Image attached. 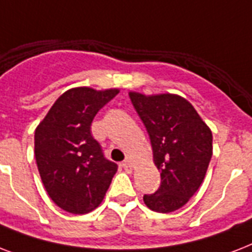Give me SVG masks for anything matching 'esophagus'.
Returning a JSON list of instances; mask_svg holds the SVG:
<instances>
[{
  "instance_id": "34e87169",
  "label": "esophagus",
  "mask_w": 252,
  "mask_h": 252,
  "mask_svg": "<svg viewBox=\"0 0 252 252\" xmlns=\"http://www.w3.org/2000/svg\"><path fill=\"white\" fill-rule=\"evenodd\" d=\"M123 167L126 168L128 172H130L132 171V168H133V165H132V162H130L129 159H126V161L123 162Z\"/></svg>"
}]
</instances>
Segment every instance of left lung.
Masks as SVG:
<instances>
[{"label":"left lung","instance_id":"1","mask_svg":"<svg viewBox=\"0 0 252 252\" xmlns=\"http://www.w3.org/2000/svg\"><path fill=\"white\" fill-rule=\"evenodd\" d=\"M129 98L148 130L154 165L161 171V186L144 195V203L154 212L170 213L186 205L203 183L213 152L212 130L180 95L130 91Z\"/></svg>","mask_w":252,"mask_h":252}]
</instances>
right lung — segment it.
<instances>
[{
    "instance_id": "1",
    "label": "right lung",
    "mask_w": 252,
    "mask_h": 252,
    "mask_svg": "<svg viewBox=\"0 0 252 252\" xmlns=\"http://www.w3.org/2000/svg\"><path fill=\"white\" fill-rule=\"evenodd\" d=\"M118 93L119 89H70L59 96L35 129L41 182L53 203L69 213L86 215L99 207L118 171L90 130L95 115Z\"/></svg>"
}]
</instances>
